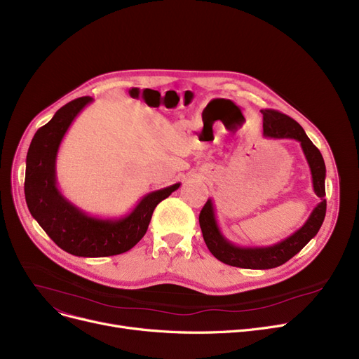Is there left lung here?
<instances>
[{
    "mask_svg": "<svg viewBox=\"0 0 359 359\" xmlns=\"http://www.w3.org/2000/svg\"><path fill=\"white\" fill-rule=\"evenodd\" d=\"M260 111L263 115V135L266 138H291L301 144L311 172L313 189L320 198V202L316 205L303 227L285 240L266 248H240L224 237L215 218L212 199L206 201L199 214V225L206 248L225 265L244 269H272L284 265L318 233L326 215V165L322 153L310 141L301 125L292 118L272 109H263Z\"/></svg>",
    "mask_w": 359,
    "mask_h": 359,
    "instance_id": "1",
    "label": "left lung"
}]
</instances>
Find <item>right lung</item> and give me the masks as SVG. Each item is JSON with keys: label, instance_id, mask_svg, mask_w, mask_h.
<instances>
[{"label": "right lung", "instance_id": "right-lung-1", "mask_svg": "<svg viewBox=\"0 0 359 359\" xmlns=\"http://www.w3.org/2000/svg\"><path fill=\"white\" fill-rule=\"evenodd\" d=\"M75 99L62 106L34 134L26 158L25 195L32 217L67 253L81 257H106L130 250L147 233L156 206L180 183L147 194L122 218L91 217L71 203L56 186V156L72 121L91 103Z\"/></svg>", "mask_w": 359, "mask_h": 359}]
</instances>
